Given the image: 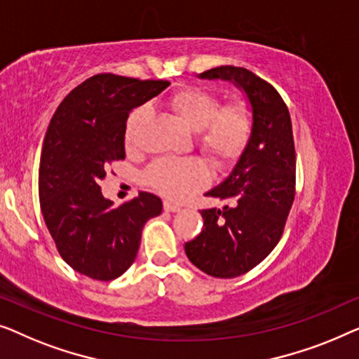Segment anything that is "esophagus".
Instances as JSON below:
<instances>
[{
  "label": "esophagus",
  "mask_w": 359,
  "mask_h": 359,
  "mask_svg": "<svg viewBox=\"0 0 359 359\" xmlns=\"http://www.w3.org/2000/svg\"><path fill=\"white\" fill-rule=\"evenodd\" d=\"M180 210V205L174 203V201H164V211H169V213H175V211Z\"/></svg>",
  "instance_id": "obj_1"
}]
</instances>
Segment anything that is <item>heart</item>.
Returning a JSON list of instances; mask_svg holds the SVG:
<instances>
[{"label": "heart", "mask_w": 359, "mask_h": 359, "mask_svg": "<svg viewBox=\"0 0 359 359\" xmlns=\"http://www.w3.org/2000/svg\"><path fill=\"white\" fill-rule=\"evenodd\" d=\"M165 105L185 127L195 131V144L218 168L231 164L245 148L252 131V114L244 102L221 105L219 95L201 88H184L170 94ZM148 110L138 107L131 112L125 141L135 148L138 131ZM148 182L169 198H182L200 189L208 177L200 159H159L146 172Z\"/></svg>", "instance_id": "heart-1"}]
</instances>
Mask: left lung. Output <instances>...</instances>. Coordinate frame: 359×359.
I'll return each mask as SVG.
<instances>
[{
	"label": "left lung",
	"instance_id": "left-lung-1",
	"mask_svg": "<svg viewBox=\"0 0 359 359\" xmlns=\"http://www.w3.org/2000/svg\"><path fill=\"white\" fill-rule=\"evenodd\" d=\"M200 79L231 81L247 95L252 131L232 170L205 195L228 201L201 210L203 229L185 244L196 269L236 278L254 269L281 239L294 201L296 153L290 110L273 86L249 69L218 67Z\"/></svg>",
	"mask_w": 359,
	"mask_h": 359
}]
</instances>
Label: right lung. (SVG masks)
<instances>
[{"label":"right lung","instance_id":"1","mask_svg":"<svg viewBox=\"0 0 359 359\" xmlns=\"http://www.w3.org/2000/svg\"><path fill=\"white\" fill-rule=\"evenodd\" d=\"M169 84L95 74L74 88L50 120L39 168L40 210L62 259L81 275L99 281L123 275L138 254L146 221L163 211L159 196L148 191L115 208L99 182L114 161L125 159L131 110Z\"/></svg>","mask_w":359,"mask_h":359}]
</instances>
